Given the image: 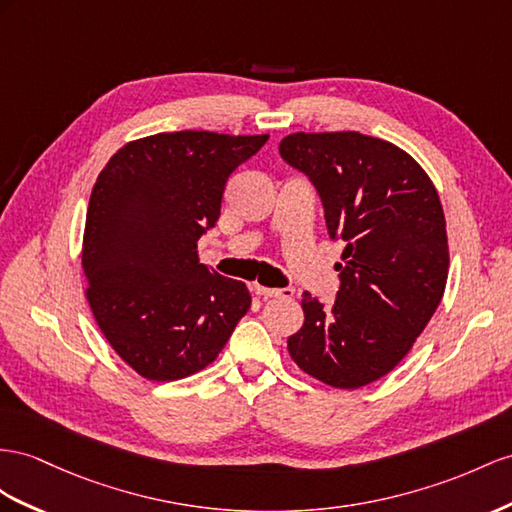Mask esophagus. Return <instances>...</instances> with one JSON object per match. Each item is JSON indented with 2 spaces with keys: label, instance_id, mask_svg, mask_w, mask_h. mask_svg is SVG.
<instances>
[{
  "label": "esophagus",
  "instance_id": "obj_1",
  "mask_svg": "<svg viewBox=\"0 0 512 512\" xmlns=\"http://www.w3.org/2000/svg\"><path fill=\"white\" fill-rule=\"evenodd\" d=\"M253 292L261 298H290L294 296V287H264V285H253Z\"/></svg>",
  "mask_w": 512,
  "mask_h": 512
}]
</instances>
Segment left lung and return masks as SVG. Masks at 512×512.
Instances as JSON below:
<instances>
[{
	"mask_svg": "<svg viewBox=\"0 0 512 512\" xmlns=\"http://www.w3.org/2000/svg\"><path fill=\"white\" fill-rule=\"evenodd\" d=\"M279 153L316 188L331 240L346 242L335 300L303 294L305 324L287 350L331 387L374 383L441 303L450 257L439 194L409 153L359 131H300Z\"/></svg>",
	"mask_w": 512,
	"mask_h": 512,
	"instance_id": "8db88e82",
	"label": "left lung"
}]
</instances>
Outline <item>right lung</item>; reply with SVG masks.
Returning a JSON list of instances; mask_svg holds the SVG:
<instances>
[{
	"label": "right lung",
	"instance_id": "right-lung-1",
	"mask_svg": "<svg viewBox=\"0 0 512 512\" xmlns=\"http://www.w3.org/2000/svg\"><path fill=\"white\" fill-rule=\"evenodd\" d=\"M268 136L170 131L125 144L90 194L82 266L88 303L119 357L149 381L212 363L251 309L242 281L199 264L231 173Z\"/></svg>",
	"mask_w": 512,
	"mask_h": 512
}]
</instances>
